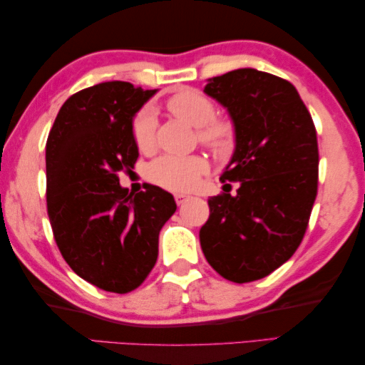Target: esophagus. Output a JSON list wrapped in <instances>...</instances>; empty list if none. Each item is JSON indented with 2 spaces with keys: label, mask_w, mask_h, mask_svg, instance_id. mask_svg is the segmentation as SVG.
Listing matches in <instances>:
<instances>
[{
  "label": "esophagus",
  "mask_w": 365,
  "mask_h": 365,
  "mask_svg": "<svg viewBox=\"0 0 365 365\" xmlns=\"http://www.w3.org/2000/svg\"><path fill=\"white\" fill-rule=\"evenodd\" d=\"M187 197H189V195H186V194H175V200H176V204H178V205H181L182 202H186V200H187Z\"/></svg>",
  "instance_id": "1"
}]
</instances>
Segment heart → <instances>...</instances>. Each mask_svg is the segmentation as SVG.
I'll use <instances>...</instances> for the list:
<instances>
[{
	"instance_id": "obj_1",
	"label": "heart",
	"mask_w": 365,
	"mask_h": 365,
	"mask_svg": "<svg viewBox=\"0 0 365 365\" xmlns=\"http://www.w3.org/2000/svg\"><path fill=\"white\" fill-rule=\"evenodd\" d=\"M171 115L182 119L192 128H199V140L218 153L228 152L235 142V129L230 121L215 118V105L210 98L197 91H182L168 100ZM157 113L152 106H145L134 121V140L140 150H152L155 145ZM208 170L205 158L199 155L178 157L163 155L147 166V178L157 186L171 192H189L200 181Z\"/></svg>"
}]
</instances>
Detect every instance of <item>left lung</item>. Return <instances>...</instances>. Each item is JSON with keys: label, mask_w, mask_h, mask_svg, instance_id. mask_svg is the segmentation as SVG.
I'll list each match as a JSON object with an SVG mask.
<instances>
[{"label": "left lung", "mask_w": 365, "mask_h": 365, "mask_svg": "<svg viewBox=\"0 0 365 365\" xmlns=\"http://www.w3.org/2000/svg\"><path fill=\"white\" fill-rule=\"evenodd\" d=\"M204 93L228 111L235 152L222 179L239 181L208 199L200 246L223 278L249 283L296 252L317 195L319 143L291 82L242 68L207 81Z\"/></svg>", "instance_id": "left-lung-1"}]
</instances>
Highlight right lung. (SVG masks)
I'll return each mask as SVG.
<instances>
[{"label":"right lung","instance_id":"1","mask_svg":"<svg viewBox=\"0 0 365 365\" xmlns=\"http://www.w3.org/2000/svg\"><path fill=\"white\" fill-rule=\"evenodd\" d=\"M158 91L101 82L64 101L46 140V207L59 250L86 282L124 294L158 257V235L176 212L158 186L139 194L118 173L134 170V118Z\"/></svg>","mask_w":365,"mask_h":365}]
</instances>
